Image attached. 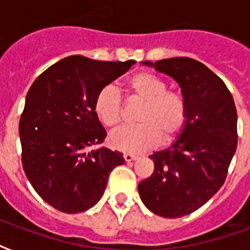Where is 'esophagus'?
<instances>
[{
    "instance_id": "obj_1",
    "label": "esophagus",
    "mask_w": 250,
    "mask_h": 250,
    "mask_svg": "<svg viewBox=\"0 0 250 250\" xmlns=\"http://www.w3.org/2000/svg\"><path fill=\"white\" fill-rule=\"evenodd\" d=\"M123 158H125V162H131V161H136L139 157L135 156V154H131V153H125V154H123Z\"/></svg>"
}]
</instances>
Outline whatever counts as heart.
<instances>
[{
	"label": "heart",
	"instance_id": "b5f03b06",
	"mask_svg": "<svg viewBox=\"0 0 250 250\" xmlns=\"http://www.w3.org/2000/svg\"><path fill=\"white\" fill-rule=\"evenodd\" d=\"M125 88L132 98L143 101L136 125H129L110 135L113 149L125 153H141L164 141L174 140L182 132L188 118V107L182 94L167 90V83L150 71H140L125 80ZM98 121L110 129L118 128L123 119V102L114 86L98 90L93 102Z\"/></svg>",
	"mask_w": 250,
	"mask_h": 250
}]
</instances>
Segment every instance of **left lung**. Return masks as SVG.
<instances>
[{
  "label": "left lung",
  "instance_id": "1",
  "mask_svg": "<svg viewBox=\"0 0 250 250\" xmlns=\"http://www.w3.org/2000/svg\"><path fill=\"white\" fill-rule=\"evenodd\" d=\"M143 64L179 84L188 118L174 144L149 157L154 171L139 183V193L157 215L180 218L201 208L223 186L237 146L236 106L223 80L198 61L179 57Z\"/></svg>",
  "mask_w": 250,
  "mask_h": 250
}]
</instances>
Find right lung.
<instances>
[{
	"mask_svg": "<svg viewBox=\"0 0 250 250\" xmlns=\"http://www.w3.org/2000/svg\"><path fill=\"white\" fill-rule=\"evenodd\" d=\"M136 63L83 56L61 60L29 88L19 122L21 164L39 196L63 213L85 211L100 201L123 154L92 150L106 131L93 111L98 90Z\"/></svg>",
	"mask_w": 250,
	"mask_h": 250,
	"instance_id": "add662e5",
	"label": "right lung"
}]
</instances>
